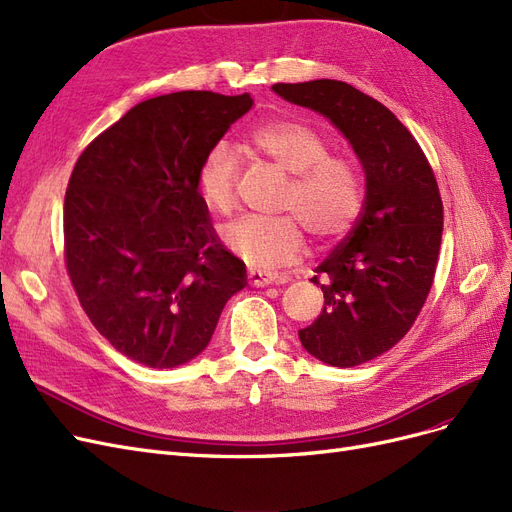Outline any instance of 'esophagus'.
<instances>
[{
  "mask_svg": "<svg viewBox=\"0 0 512 512\" xmlns=\"http://www.w3.org/2000/svg\"><path fill=\"white\" fill-rule=\"evenodd\" d=\"M246 278H249V283L253 287H266V285L278 283V274L268 272V270H255V268H251L249 272H246Z\"/></svg>",
  "mask_w": 512,
  "mask_h": 512,
  "instance_id": "1",
  "label": "esophagus"
}]
</instances>
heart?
Returning <instances> with one entry per match:
<instances>
[{"label": "heart", "mask_w": 512, "mask_h": 512, "mask_svg": "<svg viewBox=\"0 0 512 512\" xmlns=\"http://www.w3.org/2000/svg\"><path fill=\"white\" fill-rule=\"evenodd\" d=\"M255 153L291 174L283 217H246L225 227L223 240L255 268H283L306 253V234L332 244L351 232L364 208V178L351 159L329 155V142L310 125L272 119L251 129ZM240 159L232 144L214 142L197 168V191L217 214L238 206Z\"/></svg>", "instance_id": "heart-1"}]
</instances>
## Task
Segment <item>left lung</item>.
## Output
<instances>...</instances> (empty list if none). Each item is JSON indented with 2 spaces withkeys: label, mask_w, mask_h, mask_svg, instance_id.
I'll list each match as a JSON object with an SVG mask.
<instances>
[{
  "label": "left lung",
  "mask_w": 512,
  "mask_h": 512,
  "mask_svg": "<svg viewBox=\"0 0 512 512\" xmlns=\"http://www.w3.org/2000/svg\"><path fill=\"white\" fill-rule=\"evenodd\" d=\"M272 89L332 121L366 172L355 227L310 278L323 291L321 315L298 332L304 349L329 366L366 364L406 336L432 289L442 240L434 170L398 117L346 82Z\"/></svg>",
  "instance_id": "8db88e82"
}]
</instances>
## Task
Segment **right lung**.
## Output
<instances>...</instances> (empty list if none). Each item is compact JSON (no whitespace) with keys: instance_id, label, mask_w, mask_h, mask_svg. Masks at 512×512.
<instances>
[{"instance_id":"obj_1","label":"right lung","mask_w":512,"mask_h":512,"mask_svg":"<svg viewBox=\"0 0 512 512\" xmlns=\"http://www.w3.org/2000/svg\"><path fill=\"white\" fill-rule=\"evenodd\" d=\"M251 106L249 93L153 97L102 131L72 170L65 268L97 332L142 366L200 355L246 285L244 261L214 232L197 168Z\"/></svg>"}]
</instances>
